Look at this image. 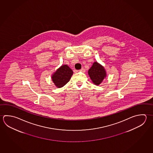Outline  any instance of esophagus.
I'll list each match as a JSON object with an SVG mask.
<instances>
[{
    "label": "esophagus",
    "mask_w": 153,
    "mask_h": 153,
    "mask_svg": "<svg viewBox=\"0 0 153 153\" xmlns=\"http://www.w3.org/2000/svg\"><path fill=\"white\" fill-rule=\"evenodd\" d=\"M79 71H80V72H82L85 73V69H84L83 68H81L80 70H79Z\"/></svg>",
    "instance_id": "obj_1"
}]
</instances>
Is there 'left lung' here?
I'll return each mask as SVG.
<instances>
[{
	"label": "left lung",
	"mask_w": 153,
	"mask_h": 153,
	"mask_svg": "<svg viewBox=\"0 0 153 153\" xmlns=\"http://www.w3.org/2000/svg\"><path fill=\"white\" fill-rule=\"evenodd\" d=\"M88 74L95 85H99L107 76V73L104 67L97 61H95L92 66L89 68Z\"/></svg>",
	"instance_id": "1"
}]
</instances>
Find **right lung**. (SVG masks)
<instances>
[{
	"label": "right lung",
	"mask_w": 153,
	"mask_h": 153,
	"mask_svg": "<svg viewBox=\"0 0 153 153\" xmlns=\"http://www.w3.org/2000/svg\"><path fill=\"white\" fill-rule=\"evenodd\" d=\"M73 74L72 70L68 65H63L53 73L51 79L56 87L61 88L70 80Z\"/></svg>",
	"instance_id": "right-lung-1"
}]
</instances>
